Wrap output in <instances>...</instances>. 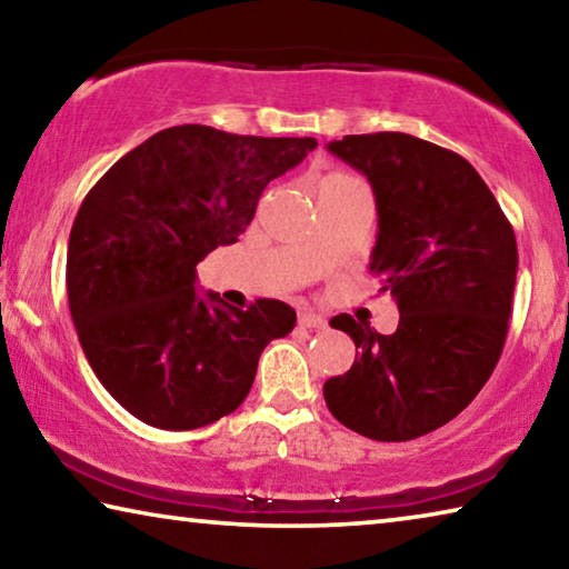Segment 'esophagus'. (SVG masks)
<instances>
[{
  "label": "esophagus",
  "instance_id": "1",
  "mask_svg": "<svg viewBox=\"0 0 569 569\" xmlns=\"http://www.w3.org/2000/svg\"><path fill=\"white\" fill-rule=\"evenodd\" d=\"M298 326H301V329H326V319L321 313L303 311L298 313Z\"/></svg>",
  "mask_w": 569,
  "mask_h": 569
}]
</instances>
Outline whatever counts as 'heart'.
I'll use <instances>...</instances> for the list:
<instances>
[{"label":"heart","instance_id":"1","mask_svg":"<svg viewBox=\"0 0 569 569\" xmlns=\"http://www.w3.org/2000/svg\"><path fill=\"white\" fill-rule=\"evenodd\" d=\"M329 178H349V176H341V172H333V176H329ZM326 180V178H323Z\"/></svg>","mask_w":569,"mask_h":569}]
</instances>
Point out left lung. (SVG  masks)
Masks as SVG:
<instances>
[{
    "label": "left lung",
    "instance_id": "1",
    "mask_svg": "<svg viewBox=\"0 0 569 569\" xmlns=\"http://www.w3.org/2000/svg\"><path fill=\"white\" fill-rule=\"evenodd\" d=\"M329 152L371 182L379 233L371 273L399 306L391 336L349 313L353 366L323 383L329 411L377 441H409L457 417L502 356L517 240L469 162L407 132L346 134Z\"/></svg>",
    "mask_w": 569,
    "mask_h": 569
}]
</instances>
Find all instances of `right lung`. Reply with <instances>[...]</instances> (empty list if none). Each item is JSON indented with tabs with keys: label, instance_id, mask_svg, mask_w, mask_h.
<instances>
[{
	"label": "right lung",
	"instance_id": "right-lung-1",
	"mask_svg": "<svg viewBox=\"0 0 569 569\" xmlns=\"http://www.w3.org/2000/svg\"><path fill=\"white\" fill-rule=\"evenodd\" d=\"M313 138H256L208 124L160 130L82 200L67 246V298L94 377L132 417L188 431L236 411L268 343L296 311L198 293L196 266L236 243L261 192Z\"/></svg>",
	"mask_w": 569,
	"mask_h": 569
}]
</instances>
